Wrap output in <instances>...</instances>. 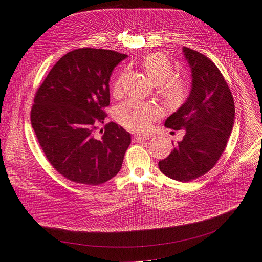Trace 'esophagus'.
Here are the masks:
<instances>
[{"instance_id": "34e87169", "label": "esophagus", "mask_w": 262, "mask_h": 262, "mask_svg": "<svg viewBox=\"0 0 262 262\" xmlns=\"http://www.w3.org/2000/svg\"><path fill=\"white\" fill-rule=\"evenodd\" d=\"M149 139V136H143V135H135L134 141L136 142H144Z\"/></svg>"}]
</instances>
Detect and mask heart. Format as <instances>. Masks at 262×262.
<instances>
[{"mask_svg": "<svg viewBox=\"0 0 262 262\" xmlns=\"http://www.w3.org/2000/svg\"><path fill=\"white\" fill-rule=\"evenodd\" d=\"M142 66L148 76L158 85V92L164 101L171 104L183 101L187 92V85L181 78L170 77L174 68L166 55L161 53L148 54L143 58ZM122 80L123 74L115 81L114 93L117 94L121 91ZM158 115L159 109L156 106L134 99L120 104L115 112L116 119L121 125L133 132L147 130Z\"/></svg>", "mask_w": 262, "mask_h": 262, "instance_id": "heart-1", "label": "heart"}]
</instances>
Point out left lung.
Wrapping results in <instances>:
<instances>
[{"label":"left lung","mask_w":262,"mask_h":262,"mask_svg":"<svg viewBox=\"0 0 262 262\" xmlns=\"http://www.w3.org/2000/svg\"><path fill=\"white\" fill-rule=\"evenodd\" d=\"M183 52L191 68V91L164 125L185 129L186 135L158 167L172 180L186 183L205 175L221 157L235 123V103L221 71L208 57L186 47Z\"/></svg>","instance_id":"8db88e82"}]
</instances>
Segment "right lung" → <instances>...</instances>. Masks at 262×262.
<instances>
[{"label":"right lung","instance_id":"1","mask_svg":"<svg viewBox=\"0 0 262 262\" xmlns=\"http://www.w3.org/2000/svg\"><path fill=\"white\" fill-rule=\"evenodd\" d=\"M127 55L82 48L67 53L36 92L31 122L52 167L74 183L98 186L116 176L130 144V134L105 124L109 80Z\"/></svg>","mask_w":262,"mask_h":262}]
</instances>
